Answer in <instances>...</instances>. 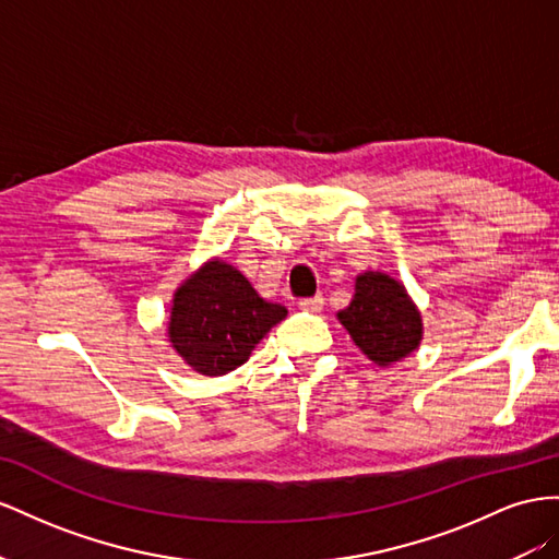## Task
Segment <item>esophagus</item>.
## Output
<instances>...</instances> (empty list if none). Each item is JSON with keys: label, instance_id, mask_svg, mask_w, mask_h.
<instances>
[{"label": "esophagus", "instance_id": "esophagus-1", "mask_svg": "<svg viewBox=\"0 0 559 559\" xmlns=\"http://www.w3.org/2000/svg\"><path fill=\"white\" fill-rule=\"evenodd\" d=\"M299 309L305 311H321L323 309V295H313V297H307V299H299Z\"/></svg>", "mask_w": 559, "mask_h": 559}]
</instances>
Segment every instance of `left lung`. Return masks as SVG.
Returning a JSON list of instances; mask_svg holds the SVG:
<instances>
[{"label":"left lung","mask_w":559,"mask_h":559,"mask_svg":"<svg viewBox=\"0 0 559 559\" xmlns=\"http://www.w3.org/2000/svg\"><path fill=\"white\" fill-rule=\"evenodd\" d=\"M337 318L356 346L377 365L407 358L424 337L421 313L405 285L381 271H365L356 278V295Z\"/></svg>","instance_id":"left-lung-1"}]
</instances>
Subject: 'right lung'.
<instances>
[{"label":"right lung","mask_w":559,"mask_h":559,"mask_svg":"<svg viewBox=\"0 0 559 559\" xmlns=\"http://www.w3.org/2000/svg\"><path fill=\"white\" fill-rule=\"evenodd\" d=\"M288 316L225 260L205 262L173 295L168 337L191 370L219 377L243 365L264 334Z\"/></svg>","instance_id":"obj_1"}]
</instances>
